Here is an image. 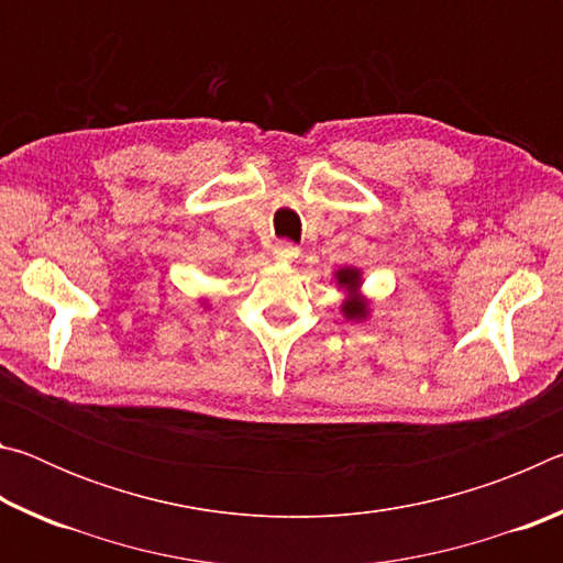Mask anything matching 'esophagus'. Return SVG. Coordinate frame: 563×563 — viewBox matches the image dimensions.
<instances>
[{
  "label": "esophagus",
  "mask_w": 563,
  "mask_h": 563,
  "mask_svg": "<svg viewBox=\"0 0 563 563\" xmlns=\"http://www.w3.org/2000/svg\"><path fill=\"white\" fill-rule=\"evenodd\" d=\"M298 255H300L298 245H292V243H288V241L275 243V247H273V258L280 261V263H292L295 258H298Z\"/></svg>",
  "instance_id": "1"
}]
</instances>
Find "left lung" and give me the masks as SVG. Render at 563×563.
<instances>
[{
	"label": "left lung",
	"mask_w": 563,
	"mask_h": 563,
	"mask_svg": "<svg viewBox=\"0 0 563 563\" xmlns=\"http://www.w3.org/2000/svg\"><path fill=\"white\" fill-rule=\"evenodd\" d=\"M335 285L345 292V300L340 302L342 318L350 322H365L369 318V300L362 295V271L355 265L335 271Z\"/></svg>",
	"instance_id": "left-lung-1"
}]
</instances>
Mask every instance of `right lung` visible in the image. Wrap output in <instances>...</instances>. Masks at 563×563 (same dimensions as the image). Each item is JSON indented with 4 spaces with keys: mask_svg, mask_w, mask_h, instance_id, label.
<instances>
[{
    "mask_svg": "<svg viewBox=\"0 0 563 563\" xmlns=\"http://www.w3.org/2000/svg\"><path fill=\"white\" fill-rule=\"evenodd\" d=\"M201 305H203V310H208V302L201 298Z\"/></svg>",
    "mask_w": 563,
    "mask_h": 563,
    "instance_id": "1",
    "label": "right lung"
}]
</instances>
